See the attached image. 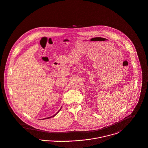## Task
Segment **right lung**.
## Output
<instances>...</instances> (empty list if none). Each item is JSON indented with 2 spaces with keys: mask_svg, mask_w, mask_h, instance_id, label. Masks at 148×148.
<instances>
[{
  "mask_svg": "<svg viewBox=\"0 0 148 148\" xmlns=\"http://www.w3.org/2000/svg\"><path fill=\"white\" fill-rule=\"evenodd\" d=\"M60 110H59V111H58V112H57V113H56V114H57V113H58V112H59V111H60ZM56 114H55V115H54V116H51V117H47V118H46V119H48V118H51V117H54V116H56Z\"/></svg>",
  "mask_w": 148,
  "mask_h": 148,
  "instance_id": "obj_1",
  "label": "right lung"
}]
</instances>
